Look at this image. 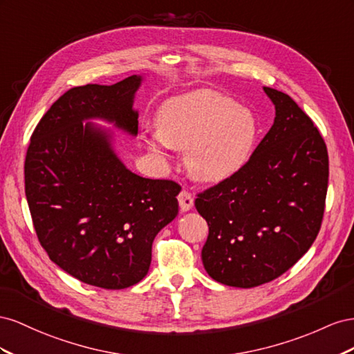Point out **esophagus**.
<instances>
[{"mask_svg": "<svg viewBox=\"0 0 354 354\" xmlns=\"http://www.w3.org/2000/svg\"><path fill=\"white\" fill-rule=\"evenodd\" d=\"M178 201H179L180 210L187 212V210H189L191 207H193V205H194V196L191 194V191L183 189L179 193V196H178Z\"/></svg>", "mask_w": 354, "mask_h": 354, "instance_id": "obj_1", "label": "esophagus"}]
</instances>
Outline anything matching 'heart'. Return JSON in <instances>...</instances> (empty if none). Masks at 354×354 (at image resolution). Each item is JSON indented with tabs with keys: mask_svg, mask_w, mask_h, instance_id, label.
Segmentation results:
<instances>
[{
	"mask_svg": "<svg viewBox=\"0 0 354 354\" xmlns=\"http://www.w3.org/2000/svg\"><path fill=\"white\" fill-rule=\"evenodd\" d=\"M158 133L148 145L163 153L169 145L185 151L189 175L201 183H221L243 167L257 142L255 115L234 99L210 90L167 100L156 117Z\"/></svg>",
	"mask_w": 354,
	"mask_h": 354,
	"instance_id": "heart-1",
	"label": "heart"
}]
</instances>
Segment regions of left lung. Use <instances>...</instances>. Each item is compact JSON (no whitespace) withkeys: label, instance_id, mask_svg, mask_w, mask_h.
Returning a JSON list of instances; mask_svg holds the SVG:
<instances>
[{"label":"left lung","instance_id":"1","mask_svg":"<svg viewBox=\"0 0 354 354\" xmlns=\"http://www.w3.org/2000/svg\"><path fill=\"white\" fill-rule=\"evenodd\" d=\"M274 124L236 175L197 194L209 225L207 274L254 288L286 272L316 240L325 212L329 158L313 120L289 95L264 87Z\"/></svg>","mask_w":354,"mask_h":354}]
</instances>
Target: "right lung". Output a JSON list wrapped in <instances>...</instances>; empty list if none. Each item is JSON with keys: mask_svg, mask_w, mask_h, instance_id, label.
<instances>
[{"mask_svg": "<svg viewBox=\"0 0 354 354\" xmlns=\"http://www.w3.org/2000/svg\"><path fill=\"white\" fill-rule=\"evenodd\" d=\"M140 80L68 90L39 120L25 158V194L39 245L68 274L104 289L142 280L154 237L178 215L175 180L133 174L105 130L83 126L104 118L136 135L132 105Z\"/></svg>", "mask_w": 354, "mask_h": 354, "instance_id": "1", "label": "right lung"}]
</instances>
